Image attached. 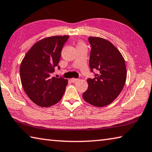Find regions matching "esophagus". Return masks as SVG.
<instances>
[{"mask_svg": "<svg viewBox=\"0 0 152 152\" xmlns=\"http://www.w3.org/2000/svg\"><path fill=\"white\" fill-rule=\"evenodd\" d=\"M78 80V79H77V78H72L71 79V81L73 82V83H74V82H77Z\"/></svg>", "mask_w": 152, "mask_h": 152, "instance_id": "34e87169", "label": "esophagus"}]
</instances>
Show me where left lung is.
Here are the masks:
<instances>
[{
	"mask_svg": "<svg viewBox=\"0 0 152 152\" xmlns=\"http://www.w3.org/2000/svg\"><path fill=\"white\" fill-rule=\"evenodd\" d=\"M91 45L89 66L92 72L97 70L94 78H88V87L83 99L93 106L109 104L119 96L127 78L125 61L117 48L107 39L90 37Z\"/></svg>",
	"mask_w": 152,
	"mask_h": 152,
	"instance_id": "left-lung-1",
	"label": "left lung"
}]
</instances>
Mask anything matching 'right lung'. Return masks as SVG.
Instances as JSON below:
<instances>
[{
	"mask_svg": "<svg viewBox=\"0 0 152 152\" xmlns=\"http://www.w3.org/2000/svg\"><path fill=\"white\" fill-rule=\"evenodd\" d=\"M68 38L69 35L44 38L35 43L23 59L20 66L22 86L38 106H52L65 92L68 80L52 77L51 74L58 66L63 45Z\"/></svg>",
	"mask_w": 152,
	"mask_h": 152,
	"instance_id": "add662e5",
	"label": "right lung"
}]
</instances>
